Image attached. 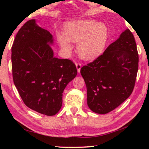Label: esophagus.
<instances>
[{
  "label": "esophagus",
  "instance_id": "obj_1",
  "mask_svg": "<svg viewBox=\"0 0 149 149\" xmlns=\"http://www.w3.org/2000/svg\"><path fill=\"white\" fill-rule=\"evenodd\" d=\"M75 65H76V68L77 70V72L79 73L81 68V62L75 63Z\"/></svg>",
  "mask_w": 149,
  "mask_h": 149
}]
</instances>
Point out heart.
<instances>
[{"label":"heart","mask_w":149,"mask_h":149,"mask_svg":"<svg viewBox=\"0 0 149 149\" xmlns=\"http://www.w3.org/2000/svg\"><path fill=\"white\" fill-rule=\"evenodd\" d=\"M58 42L65 53L72 50V42H77V49L84 58H92L103 51L107 45L109 30L104 23L85 19L69 22L65 26V33H58Z\"/></svg>","instance_id":"1"}]
</instances>
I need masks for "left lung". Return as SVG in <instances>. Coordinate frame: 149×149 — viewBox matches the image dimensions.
I'll return each instance as SVG.
<instances>
[{"mask_svg":"<svg viewBox=\"0 0 149 149\" xmlns=\"http://www.w3.org/2000/svg\"><path fill=\"white\" fill-rule=\"evenodd\" d=\"M134 36L129 29L103 54L81 68L87 87V105L104 114L114 110L132 94L139 67Z\"/></svg>","mask_w":149,"mask_h":149,"instance_id":"8db88e82","label":"left lung"}]
</instances>
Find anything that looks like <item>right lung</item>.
Wrapping results in <instances>:
<instances>
[{
	"instance_id": "obj_1",
	"label": "right lung",
	"mask_w": 149,
	"mask_h": 149,
	"mask_svg": "<svg viewBox=\"0 0 149 149\" xmlns=\"http://www.w3.org/2000/svg\"><path fill=\"white\" fill-rule=\"evenodd\" d=\"M52 42L50 33L30 19L12 47V76L20 97L27 107L47 116L60 110L63 91L77 74L72 60L54 56Z\"/></svg>"
}]
</instances>
